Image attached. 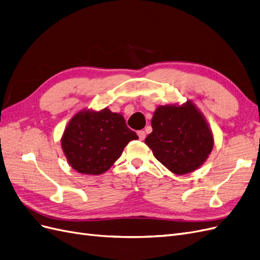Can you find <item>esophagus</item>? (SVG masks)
Returning a JSON list of instances; mask_svg holds the SVG:
<instances>
[{"instance_id": "esophagus-1", "label": "esophagus", "mask_w": 260, "mask_h": 260, "mask_svg": "<svg viewBox=\"0 0 260 260\" xmlns=\"http://www.w3.org/2000/svg\"><path fill=\"white\" fill-rule=\"evenodd\" d=\"M138 136H139V139H140L141 141H142V140L145 139L146 133H145V131H143V130H140V131H138Z\"/></svg>"}]
</instances>
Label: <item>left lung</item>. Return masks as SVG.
I'll return each instance as SVG.
<instances>
[{"label":"left lung","mask_w":260,"mask_h":260,"mask_svg":"<svg viewBox=\"0 0 260 260\" xmlns=\"http://www.w3.org/2000/svg\"><path fill=\"white\" fill-rule=\"evenodd\" d=\"M152 128L145 139L146 145L156 159L176 175L200 168L214 146L209 125L191 101L181 106L157 107Z\"/></svg>","instance_id":"1"}]
</instances>
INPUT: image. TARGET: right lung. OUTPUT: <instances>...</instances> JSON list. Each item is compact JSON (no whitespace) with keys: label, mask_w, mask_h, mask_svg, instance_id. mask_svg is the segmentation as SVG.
<instances>
[{"label":"right lung","mask_w":260,"mask_h":260,"mask_svg":"<svg viewBox=\"0 0 260 260\" xmlns=\"http://www.w3.org/2000/svg\"><path fill=\"white\" fill-rule=\"evenodd\" d=\"M139 137L125 124L122 115L103 111H82L69 121L61 138V148L75 170L101 175L121 156L130 141Z\"/></svg>","instance_id":"1"}]
</instances>
